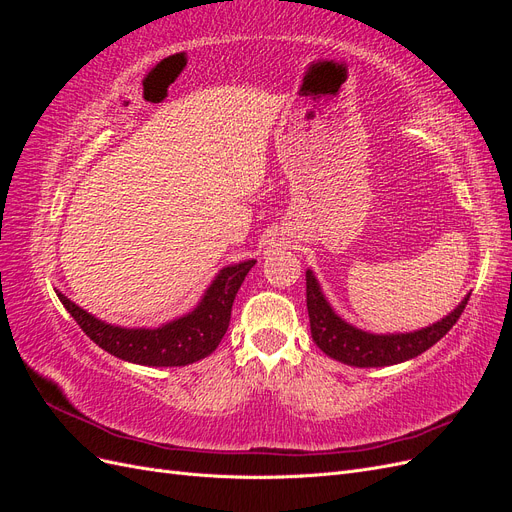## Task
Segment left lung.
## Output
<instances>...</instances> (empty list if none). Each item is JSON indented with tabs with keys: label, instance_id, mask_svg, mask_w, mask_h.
Returning a JSON list of instances; mask_svg holds the SVG:
<instances>
[{
	"label": "left lung",
	"instance_id": "obj_1",
	"mask_svg": "<svg viewBox=\"0 0 512 512\" xmlns=\"http://www.w3.org/2000/svg\"><path fill=\"white\" fill-rule=\"evenodd\" d=\"M305 284L309 329H312L316 346L324 354L331 356V359L352 367L397 365L423 354L453 329V324L459 320L463 309H466L470 301V294H466V299H463L451 314L429 324L425 329H418L412 333L376 335L363 329H356L342 316H337L329 301L324 299L322 288L312 271L305 273Z\"/></svg>",
	"mask_w": 512,
	"mask_h": 512
}]
</instances>
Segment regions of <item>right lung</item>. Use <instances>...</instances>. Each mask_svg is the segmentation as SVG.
Returning a JSON list of instances; mask_svg holds the SVG:
<instances>
[{"label":"right lung","instance_id":"1","mask_svg":"<svg viewBox=\"0 0 512 512\" xmlns=\"http://www.w3.org/2000/svg\"><path fill=\"white\" fill-rule=\"evenodd\" d=\"M254 265L256 260H243L239 265L224 267L192 312L158 329H123L106 324L72 303L66 294L55 292L83 333L108 354L136 365L181 367L205 359L220 346L230 322L232 301Z\"/></svg>","mask_w":512,"mask_h":512}]
</instances>
